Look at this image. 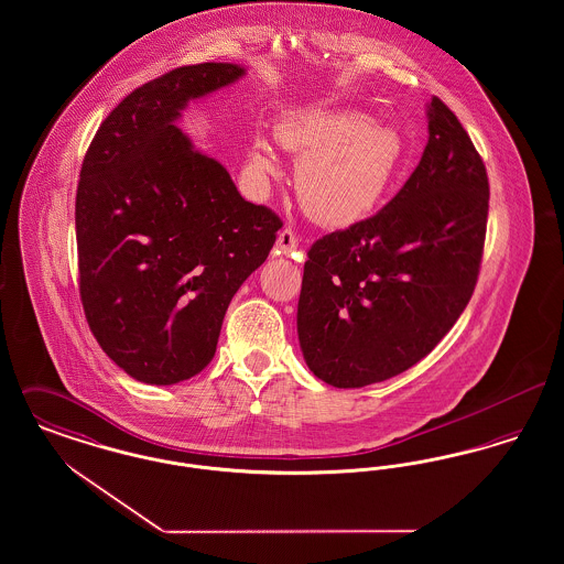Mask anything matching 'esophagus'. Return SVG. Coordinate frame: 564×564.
Instances as JSON below:
<instances>
[{
  "mask_svg": "<svg viewBox=\"0 0 564 564\" xmlns=\"http://www.w3.org/2000/svg\"><path fill=\"white\" fill-rule=\"evenodd\" d=\"M276 249H279V253H283V256H290V253H294L295 249H297V237H295V232L292 228H283V230L279 232V237H276Z\"/></svg>",
  "mask_w": 564,
  "mask_h": 564,
  "instance_id": "1",
  "label": "esophagus"
}]
</instances>
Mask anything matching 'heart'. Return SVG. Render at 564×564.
<instances>
[{"label": "heart", "mask_w": 564, "mask_h": 564, "mask_svg": "<svg viewBox=\"0 0 564 564\" xmlns=\"http://www.w3.org/2000/svg\"><path fill=\"white\" fill-rule=\"evenodd\" d=\"M276 139L300 156L295 186L302 207L327 226H349L370 214L402 156L395 129L361 111H295L276 124ZM251 166L274 171L262 139L251 148Z\"/></svg>", "instance_id": "b5f03b06"}]
</instances>
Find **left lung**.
Listing matches in <instances>:
<instances>
[{
	"instance_id": "obj_1",
	"label": "left lung",
	"mask_w": 564,
	"mask_h": 564,
	"mask_svg": "<svg viewBox=\"0 0 564 564\" xmlns=\"http://www.w3.org/2000/svg\"><path fill=\"white\" fill-rule=\"evenodd\" d=\"M430 141L378 212L313 242L297 300L311 372L338 389L402 375L435 349L474 294L488 177L455 113L433 97Z\"/></svg>"
}]
</instances>
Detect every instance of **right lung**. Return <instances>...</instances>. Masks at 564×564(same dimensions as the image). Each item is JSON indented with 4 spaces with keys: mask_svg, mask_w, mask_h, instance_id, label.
<instances>
[{
    "mask_svg": "<svg viewBox=\"0 0 564 564\" xmlns=\"http://www.w3.org/2000/svg\"><path fill=\"white\" fill-rule=\"evenodd\" d=\"M242 76L235 63H200L139 86L82 162L84 315L109 359L139 382L175 384L207 368L232 295L283 226L175 127L189 101Z\"/></svg>",
    "mask_w": 564,
    "mask_h": 564,
    "instance_id": "obj_1",
    "label": "right lung"
}]
</instances>
